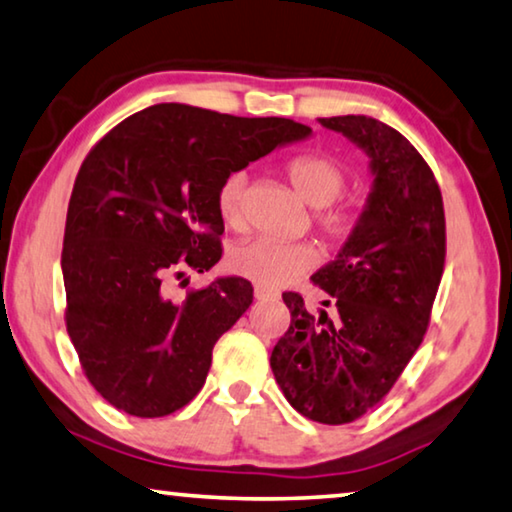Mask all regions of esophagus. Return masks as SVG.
<instances>
[{
    "label": "esophagus",
    "mask_w": 512,
    "mask_h": 512,
    "mask_svg": "<svg viewBox=\"0 0 512 512\" xmlns=\"http://www.w3.org/2000/svg\"><path fill=\"white\" fill-rule=\"evenodd\" d=\"M254 297H256L258 302H270V300H277L279 293H277V290H270V288H265V286H256L254 288Z\"/></svg>",
    "instance_id": "esophagus-1"
}]
</instances>
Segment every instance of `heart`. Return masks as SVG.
<instances>
[{"label":"heart","instance_id":"1","mask_svg":"<svg viewBox=\"0 0 512 512\" xmlns=\"http://www.w3.org/2000/svg\"><path fill=\"white\" fill-rule=\"evenodd\" d=\"M286 176L304 203L318 208L313 215L318 233L329 247H341L359 224V210L336 199L348 187V169L332 155L302 153L286 164ZM247 174L233 171L217 187L215 206L222 222L233 231L245 226ZM318 263V251L306 242H272L265 238L242 240L226 254L233 274L261 286H283L304 277Z\"/></svg>","mask_w":512,"mask_h":512}]
</instances>
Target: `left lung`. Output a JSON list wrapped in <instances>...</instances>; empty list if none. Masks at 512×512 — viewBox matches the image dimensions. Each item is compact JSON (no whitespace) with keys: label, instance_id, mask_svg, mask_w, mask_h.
I'll use <instances>...</instances> for the list:
<instances>
[{"label":"left lung","instance_id":"1","mask_svg":"<svg viewBox=\"0 0 512 512\" xmlns=\"http://www.w3.org/2000/svg\"><path fill=\"white\" fill-rule=\"evenodd\" d=\"M320 123L371 155L375 183L357 231L311 277L327 293L325 309L313 313L300 293H283L290 327L270 366L297 412L343 426L382 403L426 336L446 219L435 174L398 130L352 114Z\"/></svg>","mask_w":512,"mask_h":512}]
</instances>
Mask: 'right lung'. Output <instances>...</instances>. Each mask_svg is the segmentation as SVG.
<instances>
[{"label": "right lung", "instance_id": "add662e5", "mask_svg": "<svg viewBox=\"0 0 512 512\" xmlns=\"http://www.w3.org/2000/svg\"><path fill=\"white\" fill-rule=\"evenodd\" d=\"M309 125L162 102L128 116L84 157L70 194L61 270L66 329L86 380L125 414L155 419L201 391L217 338L254 300L217 279L174 300L164 283L222 258V180Z\"/></svg>", "mask_w": 512, "mask_h": 512}]
</instances>
